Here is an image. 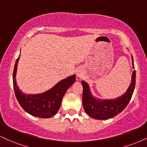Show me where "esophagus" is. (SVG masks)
Masks as SVG:
<instances>
[{"label": "esophagus", "instance_id": "esophagus-1", "mask_svg": "<svg viewBox=\"0 0 147 147\" xmlns=\"http://www.w3.org/2000/svg\"><path fill=\"white\" fill-rule=\"evenodd\" d=\"M83 72H82L81 70H79V71H77V76L78 77H82V76H83Z\"/></svg>", "mask_w": 147, "mask_h": 147}]
</instances>
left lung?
<instances>
[{
    "mask_svg": "<svg viewBox=\"0 0 147 147\" xmlns=\"http://www.w3.org/2000/svg\"><path fill=\"white\" fill-rule=\"evenodd\" d=\"M132 65L134 68L133 57ZM83 86L82 103L85 112L95 119H108L120 113L128 105L132 97L136 86V70L133 72L131 82L127 90L122 95L115 99H99L92 94L88 84L82 82Z\"/></svg>",
    "mask_w": 147,
    "mask_h": 147,
    "instance_id": "obj_1",
    "label": "left lung"
}]
</instances>
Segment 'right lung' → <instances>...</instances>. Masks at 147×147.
I'll list each match as a JSON object with an SVG mask.
<instances>
[{
  "label": "right lung",
  "mask_w": 147,
  "mask_h": 147,
  "mask_svg": "<svg viewBox=\"0 0 147 147\" xmlns=\"http://www.w3.org/2000/svg\"><path fill=\"white\" fill-rule=\"evenodd\" d=\"M19 58L20 55L15 63L13 72V85L18 103L24 111L34 117L50 118L55 115L59 109L62 99L67 90L75 82V75L62 79L44 92L25 94L18 86L16 80Z\"/></svg>",
  "instance_id": "1"
}]
</instances>
